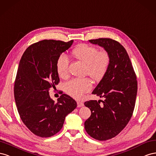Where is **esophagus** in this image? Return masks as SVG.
Here are the masks:
<instances>
[{"instance_id": "1", "label": "esophagus", "mask_w": 156, "mask_h": 156, "mask_svg": "<svg viewBox=\"0 0 156 156\" xmlns=\"http://www.w3.org/2000/svg\"><path fill=\"white\" fill-rule=\"evenodd\" d=\"M77 106H78V107H82V106H83V103H82V102L77 101Z\"/></svg>"}]
</instances>
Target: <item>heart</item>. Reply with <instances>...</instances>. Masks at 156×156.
<instances>
[{
	"label": "heart",
	"instance_id": "1",
	"mask_svg": "<svg viewBox=\"0 0 156 156\" xmlns=\"http://www.w3.org/2000/svg\"><path fill=\"white\" fill-rule=\"evenodd\" d=\"M73 54L86 65V74L95 80H101L107 73L110 57L106 51H99L97 48L83 44L74 48ZM69 66V59L67 56L61 54L56 63L57 72L60 77L65 78L68 75ZM91 88V82L88 78H74L65 85V91L76 99H80L84 93L90 91Z\"/></svg>",
	"mask_w": 156,
	"mask_h": 156
}]
</instances>
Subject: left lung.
Here are the masks:
<instances>
[{
  "label": "left lung",
  "instance_id": "1",
  "mask_svg": "<svg viewBox=\"0 0 156 156\" xmlns=\"http://www.w3.org/2000/svg\"><path fill=\"white\" fill-rule=\"evenodd\" d=\"M103 47L110 57L107 73L92 92L104 97L101 102L91 100L84 105L91 115L84 123L87 134L93 139L106 140L118 135L132 116L137 93V80L127 51L118 42L110 38L90 40Z\"/></svg>",
  "mask_w": 156,
  "mask_h": 156
}]
</instances>
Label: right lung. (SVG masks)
I'll return each mask as SVG.
<instances>
[{"label":"right lung","mask_w":156,"mask_h":156,"mask_svg":"<svg viewBox=\"0 0 156 156\" xmlns=\"http://www.w3.org/2000/svg\"><path fill=\"white\" fill-rule=\"evenodd\" d=\"M73 41L44 40L27 48L20 61L14 83V97L20 116L38 136L50 137L63 127L65 117L76 108L72 97L62 94L57 102L49 94L59 82L56 63Z\"/></svg>","instance_id":"obj_1"}]
</instances>
